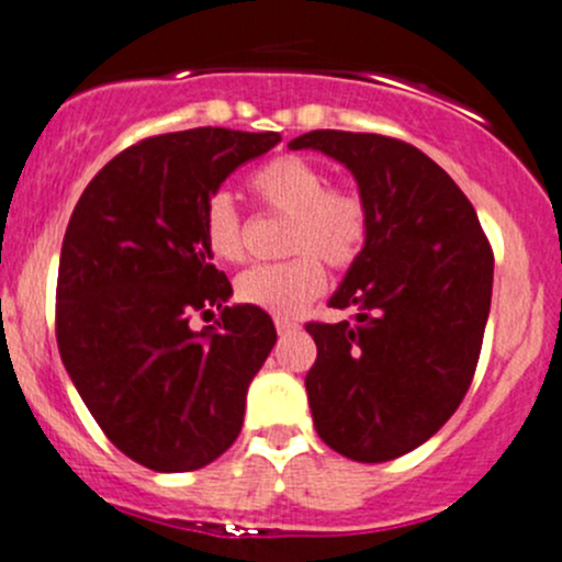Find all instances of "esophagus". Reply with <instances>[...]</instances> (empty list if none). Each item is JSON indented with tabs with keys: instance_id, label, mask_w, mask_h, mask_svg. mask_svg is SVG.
<instances>
[{
	"instance_id": "34e87169",
	"label": "esophagus",
	"mask_w": 562,
	"mask_h": 562,
	"mask_svg": "<svg viewBox=\"0 0 562 562\" xmlns=\"http://www.w3.org/2000/svg\"><path fill=\"white\" fill-rule=\"evenodd\" d=\"M274 324H277V331H280V335H288V331H296L299 329V324L293 318H277Z\"/></svg>"
}]
</instances>
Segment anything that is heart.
I'll return each mask as SVG.
<instances>
[{
  "label": "heart",
  "instance_id": "obj_1",
  "mask_svg": "<svg viewBox=\"0 0 562 562\" xmlns=\"http://www.w3.org/2000/svg\"><path fill=\"white\" fill-rule=\"evenodd\" d=\"M258 205L285 214L282 263H260L236 280L238 302L271 315H296L326 288L321 260L346 271L362 258L370 238V200L351 183H329L321 165L304 156H274L249 176ZM203 244L216 260L238 263L244 258V216L231 194L214 192L200 211Z\"/></svg>",
  "mask_w": 562,
  "mask_h": 562
}]
</instances>
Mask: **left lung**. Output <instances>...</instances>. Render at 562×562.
Listing matches in <instances>:
<instances>
[{"instance_id": "obj_1", "label": "left lung", "mask_w": 562, "mask_h": 562, "mask_svg": "<svg viewBox=\"0 0 562 562\" xmlns=\"http://www.w3.org/2000/svg\"><path fill=\"white\" fill-rule=\"evenodd\" d=\"M288 148L342 161L373 214L368 247L329 302L357 313L307 324L318 346L304 379L315 431L346 459H397L470 390L492 307V244L453 178L403 139L324 128Z\"/></svg>"}]
</instances>
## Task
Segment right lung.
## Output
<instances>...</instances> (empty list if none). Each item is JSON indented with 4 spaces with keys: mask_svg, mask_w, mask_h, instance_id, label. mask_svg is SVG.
Returning a JSON list of instances; mask_svg holds the SVG:
<instances>
[{
    "mask_svg": "<svg viewBox=\"0 0 562 562\" xmlns=\"http://www.w3.org/2000/svg\"><path fill=\"white\" fill-rule=\"evenodd\" d=\"M277 131L192 128L139 139L81 192L63 238L54 331L109 442L156 472H192L241 434L247 386L274 348L269 313L227 307L200 211ZM216 306V327L192 314Z\"/></svg>",
    "mask_w": 562,
    "mask_h": 562,
    "instance_id": "1",
    "label": "right lung"
}]
</instances>
